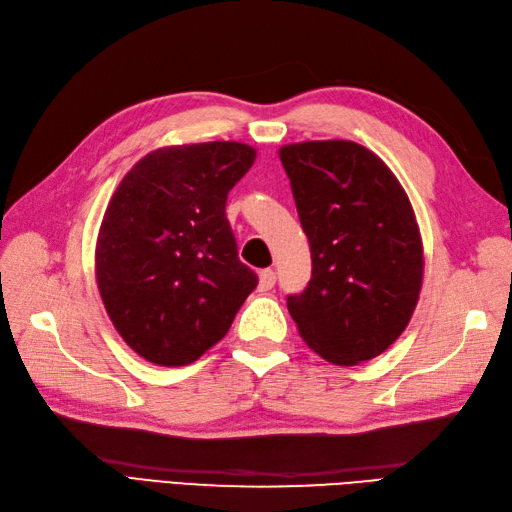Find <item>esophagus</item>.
<instances>
[{
	"label": "esophagus",
	"instance_id": "1",
	"mask_svg": "<svg viewBox=\"0 0 512 512\" xmlns=\"http://www.w3.org/2000/svg\"><path fill=\"white\" fill-rule=\"evenodd\" d=\"M275 281H277V275L273 268L262 270V273H259V290H270L275 286Z\"/></svg>",
	"mask_w": 512,
	"mask_h": 512
}]
</instances>
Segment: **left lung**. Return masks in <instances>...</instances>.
Instances as JSON below:
<instances>
[{
	"instance_id": "8db88e82",
	"label": "left lung",
	"mask_w": 512,
	"mask_h": 512,
	"mask_svg": "<svg viewBox=\"0 0 512 512\" xmlns=\"http://www.w3.org/2000/svg\"><path fill=\"white\" fill-rule=\"evenodd\" d=\"M312 279L288 310L310 350L332 365L383 354L418 306L424 250L407 191L383 160L352 140L279 147Z\"/></svg>"
}]
</instances>
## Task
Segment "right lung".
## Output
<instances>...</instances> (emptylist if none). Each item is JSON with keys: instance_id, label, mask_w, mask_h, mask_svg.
I'll return each mask as SVG.
<instances>
[{"instance_id": "right-lung-1", "label": "right lung", "mask_w": 512, "mask_h": 512, "mask_svg": "<svg viewBox=\"0 0 512 512\" xmlns=\"http://www.w3.org/2000/svg\"><path fill=\"white\" fill-rule=\"evenodd\" d=\"M255 158V147L235 140L160 147L110 198L96 237V286L116 332L145 361H198L255 290L226 220V195Z\"/></svg>"}]
</instances>
